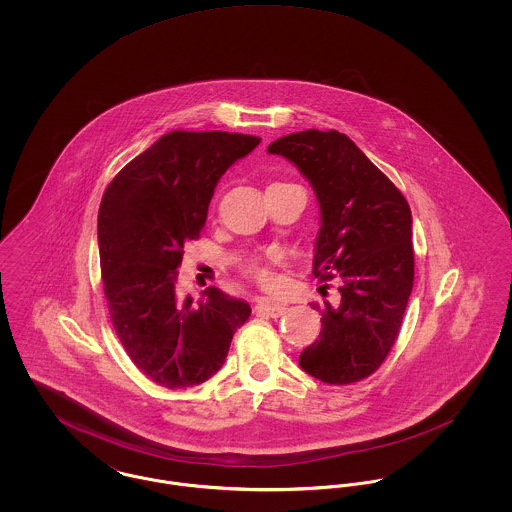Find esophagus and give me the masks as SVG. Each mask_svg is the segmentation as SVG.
Wrapping results in <instances>:
<instances>
[{
    "mask_svg": "<svg viewBox=\"0 0 512 512\" xmlns=\"http://www.w3.org/2000/svg\"><path fill=\"white\" fill-rule=\"evenodd\" d=\"M286 311V303L280 301H270V299H261L255 305L257 315H267V317H280Z\"/></svg>",
    "mask_w": 512,
    "mask_h": 512,
    "instance_id": "esophagus-1",
    "label": "esophagus"
}]
</instances>
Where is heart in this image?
<instances>
[{"label":"heart","instance_id":"heart-1","mask_svg":"<svg viewBox=\"0 0 512 512\" xmlns=\"http://www.w3.org/2000/svg\"><path fill=\"white\" fill-rule=\"evenodd\" d=\"M282 261V255L278 251H267L265 255H259V257H251L244 263V270L255 278L259 284L263 286H270L274 282V276H272V265L280 263Z\"/></svg>","mask_w":512,"mask_h":512}]
</instances>
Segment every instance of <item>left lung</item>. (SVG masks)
<instances>
[{"instance_id": "obj_1", "label": "left lung", "mask_w": 512, "mask_h": 512, "mask_svg": "<svg viewBox=\"0 0 512 512\" xmlns=\"http://www.w3.org/2000/svg\"><path fill=\"white\" fill-rule=\"evenodd\" d=\"M309 180L320 207L313 274L340 278V297L322 313L299 366L324 384H353L384 363L413 290V217L407 199L338 130H303L267 149Z\"/></svg>"}]
</instances>
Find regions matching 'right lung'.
<instances>
[{
  "label": "right lung",
  "instance_id": "add662e5",
  "mask_svg": "<svg viewBox=\"0 0 512 512\" xmlns=\"http://www.w3.org/2000/svg\"><path fill=\"white\" fill-rule=\"evenodd\" d=\"M261 138L230 132L161 136L107 186L98 215L105 301L124 351L147 378L180 390L219 372L251 307L219 288L195 303L176 290L184 244L197 240L220 176Z\"/></svg>",
  "mask_w": 512,
  "mask_h": 512
}]
</instances>
